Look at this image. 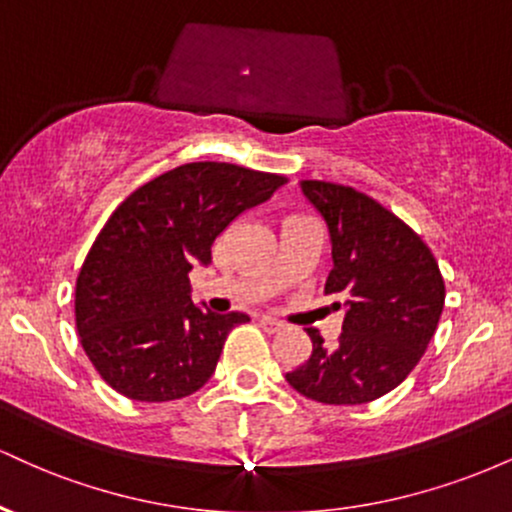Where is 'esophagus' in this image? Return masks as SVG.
<instances>
[{"mask_svg": "<svg viewBox=\"0 0 512 512\" xmlns=\"http://www.w3.org/2000/svg\"><path fill=\"white\" fill-rule=\"evenodd\" d=\"M260 325H262V330L264 332H269V334H274V332H281L284 330V322H279V320H274V317H262L260 320Z\"/></svg>", "mask_w": 512, "mask_h": 512, "instance_id": "obj_1", "label": "esophagus"}]
</instances>
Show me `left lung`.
Segmentation results:
<instances>
[{
	"instance_id": "obj_1",
	"label": "left lung",
	"mask_w": 512,
	"mask_h": 512,
	"mask_svg": "<svg viewBox=\"0 0 512 512\" xmlns=\"http://www.w3.org/2000/svg\"><path fill=\"white\" fill-rule=\"evenodd\" d=\"M327 221L334 267L325 296L344 310L332 346L308 330L313 354L286 380L322 404H366L387 395L421 361L445 305L436 257L399 216L349 185L303 180Z\"/></svg>"
}]
</instances>
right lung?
<instances>
[{
  "mask_svg": "<svg viewBox=\"0 0 512 512\" xmlns=\"http://www.w3.org/2000/svg\"><path fill=\"white\" fill-rule=\"evenodd\" d=\"M289 178L233 163H185L134 190L113 211L76 276V332L88 361L115 392L170 402L214 373L223 342L245 313L192 303V264L245 209Z\"/></svg>",
  "mask_w": 512,
  "mask_h": 512,
  "instance_id": "1",
  "label": "right lung"
}]
</instances>
